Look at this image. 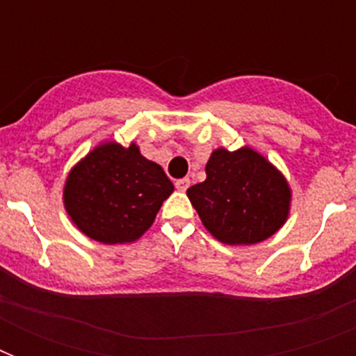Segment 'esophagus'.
Returning a JSON list of instances; mask_svg holds the SVG:
<instances>
[{
    "mask_svg": "<svg viewBox=\"0 0 356 356\" xmlns=\"http://www.w3.org/2000/svg\"><path fill=\"white\" fill-rule=\"evenodd\" d=\"M190 186V179H177V181H175V188L179 190V192H186V188H188Z\"/></svg>",
    "mask_w": 356,
    "mask_h": 356,
    "instance_id": "obj_1",
    "label": "esophagus"
}]
</instances>
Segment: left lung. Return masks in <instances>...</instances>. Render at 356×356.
I'll list each match as a JSON object with an SVG mask.
<instances>
[{
  "label": "left lung",
  "mask_w": 356,
  "mask_h": 356,
  "mask_svg": "<svg viewBox=\"0 0 356 356\" xmlns=\"http://www.w3.org/2000/svg\"><path fill=\"white\" fill-rule=\"evenodd\" d=\"M207 179L186 190L212 236L227 245L259 243L286 223L292 190L279 170L251 147L212 151Z\"/></svg>",
  "instance_id": "left-lung-1"
}]
</instances>
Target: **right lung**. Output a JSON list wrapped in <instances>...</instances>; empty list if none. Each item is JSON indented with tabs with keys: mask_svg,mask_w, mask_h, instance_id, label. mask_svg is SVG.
Instances as JSON below:
<instances>
[{
	"mask_svg": "<svg viewBox=\"0 0 356 356\" xmlns=\"http://www.w3.org/2000/svg\"><path fill=\"white\" fill-rule=\"evenodd\" d=\"M173 183L134 142H102L70 170L64 209L81 233L102 243L136 242L153 225Z\"/></svg>",
	"mask_w": 356,
	"mask_h": 356,
	"instance_id": "add662e5",
	"label": "right lung"
}]
</instances>
